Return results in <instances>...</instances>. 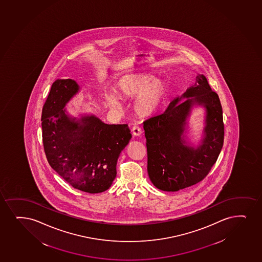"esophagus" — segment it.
<instances>
[{"label": "esophagus", "instance_id": "1", "mask_svg": "<svg viewBox=\"0 0 262 262\" xmlns=\"http://www.w3.org/2000/svg\"><path fill=\"white\" fill-rule=\"evenodd\" d=\"M132 132H133V135L136 136V137H139L142 134V129L139 126H133Z\"/></svg>", "mask_w": 262, "mask_h": 262}]
</instances>
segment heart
I'll return each mask as SVG.
<instances>
[{
  "label": "heart",
  "mask_w": 262,
  "mask_h": 262,
  "mask_svg": "<svg viewBox=\"0 0 262 262\" xmlns=\"http://www.w3.org/2000/svg\"><path fill=\"white\" fill-rule=\"evenodd\" d=\"M168 90V85L162 78H154L149 73L126 74L117 80L116 94L105 93L104 100L113 110L120 107L118 97L132 99L133 110L139 117H151L160 108Z\"/></svg>",
  "instance_id": "b5f03b06"
}]
</instances>
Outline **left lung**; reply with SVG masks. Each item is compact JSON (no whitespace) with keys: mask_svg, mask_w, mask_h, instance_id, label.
<instances>
[{"mask_svg":"<svg viewBox=\"0 0 262 262\" xmlns=\"http://www.w3.org/2000/svg\"><path fill=\"white\" fill-rule=\"evenodd\" d=\"M194 105H202L206 111L203 137L197 147L190 145L186 136L187 118ZM144 129L148 176L152 184L168 192L196 184L209 173L224 145L219 96L206 77L198 74L194 85L173 99L164 113L144 122Z\"/></svg>","mask_w":262,"mask_h":262,"instance_id":"1","label":"left lung"}]
</instances>
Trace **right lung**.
<instances>
[{"label":"right lung","instance_id":"1","mask_svg":"<svg viewBox=\"0 0 262 262\" xmlns=\"http://www.w3.org/2000/svg\"><path fill=\"white\" fill-rule=\"evenodd\" d=\"M80 92L72 79L53 82L42 110V137L53 170L79 190H107L117 176V162L132 139L128 124H107L95 115L74 117L66 105Z\"/></svg>","mask_w":262,"mask_h":262}]
</instances>
